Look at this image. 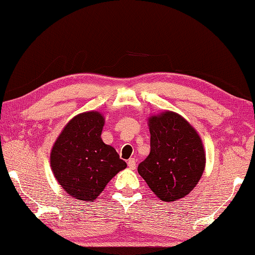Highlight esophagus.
I'll use <instances>...</instances> for the list:
<instances>
[{"mask_svg": "<svg viewBox=\"0 0 255 255\" xmlns=\"http://www.w3.org/2000/svg\"><path fill=\"white\" fill-rule=\"evenodd\" d=\"M127 164H128V167L130 169H136V159L135 158H129Z\"/></svg>", "mask_w": 255, "mask_h": 255, "instance_id": "obj_1", "label": "esophagus"}]
</instances>
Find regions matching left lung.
Wrapping results in <instances>:
<instances>
[{"instance_id": "1", "label": "left lung", "mask_w": 255, "mask_h": 255, "mask_svg": "<svg viewBox=\"0 0 255 255\" xmlns=\"http://www.w3.org/2000/svg\"><path fill=\"white\" fill-rule=\"evenodd\" d=\"M148 127L150 152L138 165V173L160 201H177L200 182L206 163L204 145L196 129L174 112L150 116Z\"/></svg>"}]
</instances>
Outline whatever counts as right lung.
Listing matches in <instances>:
<instances>
[{
    "instance_id": "obj_1",
    "label": "right lung",
    "mask_w": 255,
    "mask_h": 255,
    "mask_svg": "<svg viewBox=\"0 0 255 255\" xmlns=\"http://www.w3.org/2000/svg\"><path fill=\"white\" fill-rule=\"evenodd\" d=\"M105 118L99 112L73 117L54 141L50 166L69 196L92 202L120 170L127 167L115 148L101 139Z\"/></svg>"
}]
</instances>
